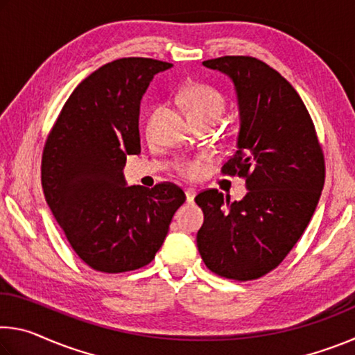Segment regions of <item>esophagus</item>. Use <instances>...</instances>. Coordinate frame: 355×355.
Segmentation results:
<instances>
[{
    "mask_svg": "<svg viewBox=\"0 0 355 355\" xmlns=\"http://www.w3.org/2000/svg\"><path fill=\"white\" fill-rule=\"evenodd\" d=\"M196 189L194 188H186L184 189V196H186V202L188 203H191V202H194V197H196Z\"/></svg>",
    "mask_w": 355,
    "mask_h": 355,
    "instance_id": "obj_1",
    "label": "esophagus"
}]
</instances>
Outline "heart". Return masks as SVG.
Here are the masks:
<instances>
[{"label": "heart", "mask_w": 355, "mask_h": 355, "mask_svg": "<svg viewBox=\"0 0 355 355\" xmlns=\"http://www.w3.org/2000/svg\"><path fill=\"white\" fill-rule=\"evenodd\" d=\"M182 103L192 123L211 120L216 122L224 110V98L216 89L205 84H191L182 92ZM202 171L200 161H183L178 172L184 177H196Z\"/></svg>", "instance_id": "b5f03b06"}]
</instances>
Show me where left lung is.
I'll use <instances>...</instances> for the list:
<instances>
[{"instance_id": "1", "label": "left lung", "mask_w": 355, "mask_h": 355, "mask_svg": "<svg viewBox=\"0 0 355 355\" xmlns=\"http://www.w3.org/2000/svg\"><path fill=\"white\" fill-rule=\"evenodd\" d=\"M202 64L233 83L239 130L222 172L245 177L248 192L232 203L218 189L197 194V248L220 277L254 280L277 268L307 228L324 186L322 152L307 107L279 71L250 56Z\"/></svg>"}]
</instances>
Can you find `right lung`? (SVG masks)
<instances>
[{
	"mask_svg": "<svg viewBox=\"0 0 355 355\" xmlns=\"http://www.w3.org/2000/svg\"><path fill=\"white\" fill-rule=\"evenodd\" d=\"M172 64L123 58L103 65L64 105L42 156V188L59 227L95 271L127 272L155 258L184 192L172 183L128 186L141 153L139 107L153 76Z\"/></svg>",
	"mask_w": 355,
	"mask_h": 355,
	"instance_id": "1",
	"label": "right lung"
}]
</instances>
